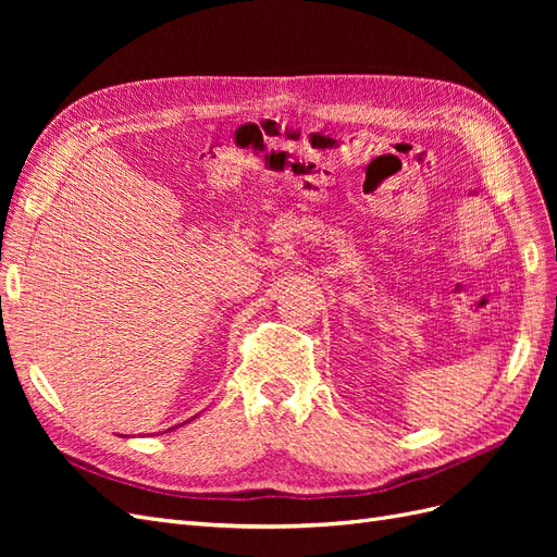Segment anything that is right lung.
Returning a JSON list of instances; mask_svg holds the SVG:
<instances>
[{"label":"right lung","instance_id":"obj_1","mask_svg":"<svg viewBox=\"0 0 557 557\" xmlns=\"http://www.w3.org/2000/svg\"><path fill=\"white\" fill-rule=\"evenodd\" d=\"M195 418H197V416H193V418H188V420H185V423H190V420H195ZM185 423H178V425H185ZM178 425H176V428H178ZM170 430H174V428H170Z\"/></svg>","mask_w":557,"mask_h":557}]
</instances>
